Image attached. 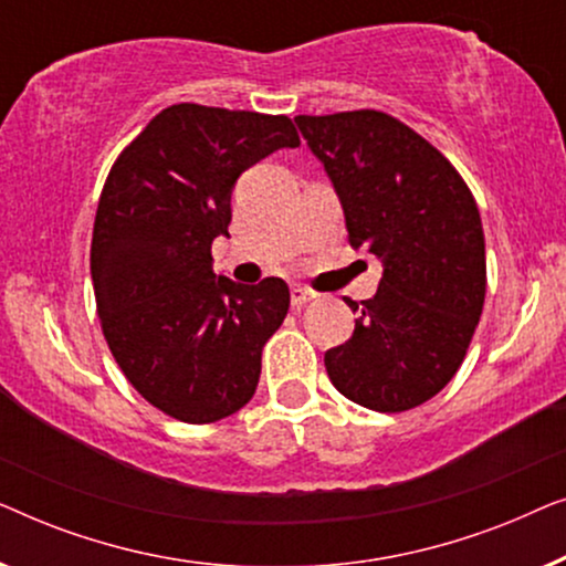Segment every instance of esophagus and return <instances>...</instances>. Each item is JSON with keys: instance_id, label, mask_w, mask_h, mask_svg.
<instances>
[{"instance_id": "34e87169", "label": "esophagus", "mask_w": 566, "mask_h": 566, "mask_svg": "<svg viewBox=\"0 0 566 566\" xmlns=\"http://www.w3.org/2000/svg\"><path fill=\"white\" fill-rule=\"evenodd\" d=\"M308 301H314V293L308 289H301V285H293V289H291V304L301 308V306H306Z\"/></svg>"}]
</instances>
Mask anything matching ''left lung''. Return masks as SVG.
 Masks as SVG:
<instances>
[{
	"instance_id": "8db88e82",
	"label": "left lung",
	"mask_w": 566,
	"mask_h": 566,
	"mask_svg": "<svg viewBox=\"0 0 566 566\" xmlns=\"http://www.w3.org/2000/svg\"><path fill=\"white\" fill-rule=\"evenodd\" d=\"M296 126L343 203L347 239L384 265L353 337L324 353L355 405L405 412L455 376L482 316L484 231L476 200L436 146L391 115H298Z\"/></svg>"
}]
</instances>
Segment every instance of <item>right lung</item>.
<instances>
[{
	"label": "right lung",
	"mask_w": 566,
	"mask_h": 566,
	"mask_svg": "<svg viewBox=\"0 0 566 566\" xmlns=\"http://www.w3.org/2000/svg\"><path fill=\"white\" fill-rule=\"evenodd\" d=\"M298 144L285 115L180 103L107 175L90 252L99 324L134 389L175 420H223L258 389L289 285L216 275L211 244L229 234L239 175Z\"/></svg>",
	"instance_id": "right-lung-1"
}]
</instances>
